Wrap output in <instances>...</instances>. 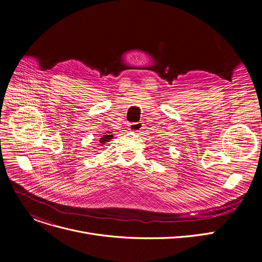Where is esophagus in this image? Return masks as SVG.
Returning <instances> with one entry per match:
<instances>
[{
	"instance_id": "1",
	"label": "esophagus",
	"mask_w": 262,
	"mask_h": 262,
	"mask_svg": "<svg viewBox=\"0 0 262 262\" xmlns=\"http://www.w3.org/2000/svg\"><path fill=\"white\" fill-rule=\"evenodd\" d=\"M142 128H143V124L141 122L133 123V124H129V125H128V129L136 133V134H140Z\"/></svg>"
}]
</instances>
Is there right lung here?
I'll return each instance as SVG.
<instances>
[{
  "label": "right lung",
  "instance_id": "right-lung-1",
  "mask_svg": "<svg viewBox=\"0 0 262 262\" xmlns=\"http://www.w3.org/2000/svg\"><path fill=\"white\" fill-rule=\"evenodd\" d=\"M113 138H114V135H112V133H110V132L104 133V135L102 136V138H100V144H101V146H103L105 143L109 142V140H112Z\"/></svg>",
  "mask_w": 262,
  "mask_h": 262
}]
</instances>
